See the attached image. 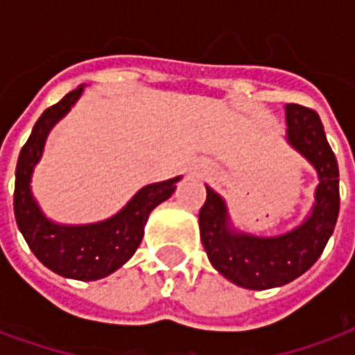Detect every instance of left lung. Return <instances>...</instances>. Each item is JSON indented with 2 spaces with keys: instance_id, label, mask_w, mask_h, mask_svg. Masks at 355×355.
Segmentation results:
<instances>
[{
  "instance_id": "obj_1",
  "label": "left lung",
  "mask_w": 355,
  "mask_h": 355,
  "mask_svg": "<svg viewBox=\"0 0 355 355\" xmlns=\"http://www.w3.org/2000/svg\"><path fill=\"white\" fill-rule=\"evenodd\" d=\"M285 140L318 173L313 203L304 220L277 236H257L236 228L228 205L211 186L200 211L201 243L218 274L243 289L282 287L313 266L335 230L340 196L338 165L320 116L298 104H285Z\"/></svg>"
}]
</instances>
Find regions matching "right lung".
I'll list each match as a JSON object with an SVG mask.
<instances>
[{
  "mask_svg": "<svg viewBox=\"0 0 355 355\" xmlns=\"http://www.w3.org/2000/svg\"><path fill=\"white\" fill-rule=\"evenodd\" d=\"M85 85L68 93L35 121L22 146L15 175V218L28 247L51 272L94 282L114 274L131 259L144 236L148 216L159 203L169 200L182 177L146 184L110 218L91 224H60L43 213L32 192V175L43 155L51 129L80 101Z\"/></svg>",
  "mask_w": 355,
  "mask_h": 355,
  "instance_id": "obj_1",
  "label": "right lung"
}]
</instances>
